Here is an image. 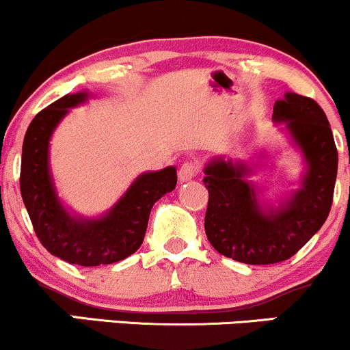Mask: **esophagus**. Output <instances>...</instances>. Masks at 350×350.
<instances>
[{
	"mask_svg": "<svg viewBox=\"0 0 350 350\" xmlns=\"http://www.w3.org/2000/svg\"><path fill=\"white\" fill-rule=\"evenodd\" d=\"M198 171H199L198 163H194V161L184 163L183 166L179 167V172H178L179 183H187V180H191L196 174H198Z\"/></svg>",
	"mask_w": 350,
	"mask_h": 350,
	"instance_id": "34e87169",
	"label": "esophagus"
}]
</instances>
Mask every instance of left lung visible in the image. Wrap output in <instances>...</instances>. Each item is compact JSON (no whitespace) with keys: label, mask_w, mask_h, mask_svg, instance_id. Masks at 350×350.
Segmentation results:
<instances>
[{"label":"left lung","mask_w":350,"mask_h":350,"mask_svg":"<svg viewBox=\"0 0 350 350\" xmlns=\"http://www.w3.org/2000/svg\"><path fill=\"white\" fill-rule=\"evenodd\" d=\"M273 122L304 164L299 187L291 194L265 200L263 189L248 179L258 163L214 156L204 167L208 242L247 265L280 263L295 255L326 222L334 196L337 148L323 108L312 98L286 92L273 107Z\"/></svg>","instance_id":"1"}]
</instances>
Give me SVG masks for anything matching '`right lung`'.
<instances>
[{"label":"right lung","instance_id":"right-lung-1","mask_svg":"<svg viewBox=\"0 0 350 350\" xmlns=\"http://www.w3.org/2000/svg\"><path fill=\"white\" fill-rule=\"evenodd\" d=\"M90 98L87 90L67 94L34 116L23 142L21 196L39 242L57 258L80 267L124 260L142 247L154 202L174 191L176 166L139 174L126 192L98 217L74 214L55 189L49 163L51 138L70 108Z\"/></svg>","mask_w":350,"mask_h":350}]
</instances>
